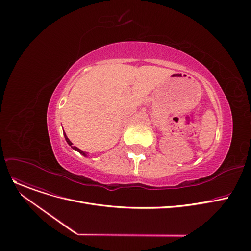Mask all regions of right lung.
<instances>
[{"mask_svg":"<svg viewBox=\"0 0 251 251\" xmlns=\"http://www.w3.org/2000/svg\"><path fill=\"white\" fill-rule=\"evenodd\" d=\"M63 135H64V138H65V140H66V142H67V144L69 145V146H71V148H73L74 150H75V151H77L78 153H80L82 156H84V157H87V153L86 152H83L82 150H80V149H78L77 147H75V146H73V143L70 142V140L67 138V136H66V134L64 133V131H63Z\"/></svg>","mask_w":251,"mask_h":251,"instance_id":"1","label":"right lung"}]
</instances>
